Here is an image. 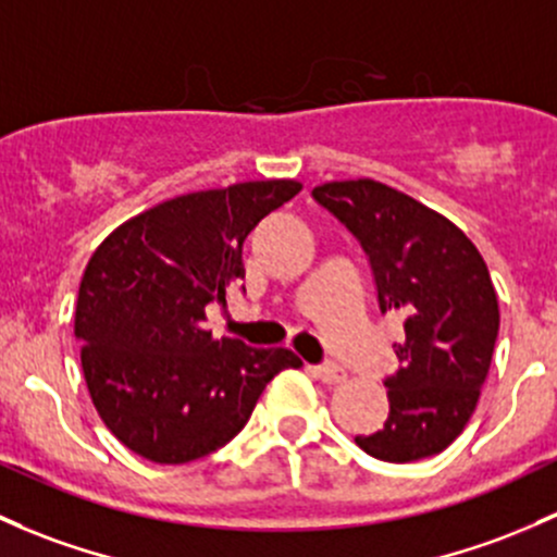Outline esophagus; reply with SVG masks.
I'll list each match as a JSON object with an SVG mask.
<instances>
[{"label": "esophagus", "instance_id": "34e87169", "mask_svg": "<svg viewBox=\"0 0 557 557\" xmlns=\"http://www.w3.org/2000/svg\"><path fill=\"white\" fill-rule=\"evenodd\" d=\"M309 373L325 384H342L344 379H347V371H344L342 366H336V362H325V366H309Z\"/></svg>", "mask_w": 557, "mask_h": 557}]
</instances>
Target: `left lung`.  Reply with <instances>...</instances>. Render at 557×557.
Instances as JSON below:
<instances>
[{
	"label": "left lung",
	"instance_id": "8db88e82",
	"mask_svg": "<svg viewBox=\"0 0 557 557\" xmlns=\"http://www.w3.org/2000/svg\"><path fill=\"white\" fill-rule=\"evenodd\" d=\"M312 197L360 239L379 309L400 312L395 376L382 430L357 435L366 454L417 461L448 448L470 421L491 368L499 301L483 256L446 215L373 178L327 181Z\"/></svg>",
	"mask_w": 557,
	"mask_h": 557
}]
</instances>
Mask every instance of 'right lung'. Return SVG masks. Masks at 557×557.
Returning a JSON list of instances; mask_svg holds the SVG:
<instances>
[{"mask_svg": "<svg viewBox=\"0 0 557 557\" xmlns=\"http://www.w3.org/2000/svg\"><path fill=\"white\" fill-rule=\"evenodd\" d=\"M301 191L290 178L191 191L125 221L96 248L79 283L74 336L98 417L157 465L226 446L263 386L301 360L285 347L213 338L205 307L245 277L243 243Z\"/></svg>", "mask_w": 557, "mask_h": 557, "instance_id": "add662e5", "label": "right lung"}]
</instances>
